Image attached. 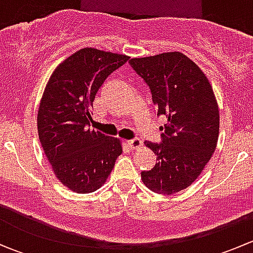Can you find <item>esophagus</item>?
I'll list each match as a JSON object with an SVG mask.
<instances>
[{"label": "esophagus", "instance_id": "34e87169", "mask_svg": "<svg viewBox=\"0 0 253 253\" xmlns=\"http://www.w3.org/2000/svg\"><path fill=\"white\" fill-rule=\"evenodd\" d=\"M128 145L131 149H138V148L142 147V141L139 138H133V139H129Z\"/></svg>", "mask_w": 253, "mask_h": 253}]
</instances>
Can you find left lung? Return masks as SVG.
Masks as SVG:
<instances>
[{
	"instance_id": "left-lung-1",
	"label": "left lung",
	"mask_w": 253,
	"mask_h": 253,
	"mask_svg": "<svg viewBox=\"0 0 253 253\" xmlns=\"http://www.w3.org/2000/svg\"><path fill=\"white\" fill-rule=\"evenodd\" d=\"M129 65L149 86L158 116L168 119L162 143L145 142L158 163L141 172L142 181L159 195L180 192L195 182L215 150L219 109L213 89L202 70L177 51L131 58Z\"/></svg>"
}]
</instances>
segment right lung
<instances>
[{
  "mask_svg": "<svg viewBox=\"0 0 253 253\" xmlns=\"http://www.w3.org/2000/svg\"><path fill=\"white\" fill-rule=\"evenodd\" d=\"M128 58L84 47L60 63L48 79L38 111V133L56 177L73 192L101 187L121 155L119 138L89 126L99 88Z\"/></svg>",
  "mask_w": 253,
  "mask_h": 253,
  "instance_id": "obj_1",
  "label": "right lung"
}]
</instances>
